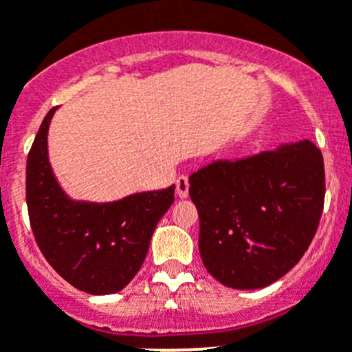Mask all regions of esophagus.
Here are the masks:
<instances>
[{"mask_svg": "<svg viewBox=\"0 0 352 352\" xmlns=\"http://www.w3.org/2000/svg\"><path fill=\"white\" fill-rule=\"evenodd\" d=\"M176 194L179 197H187L188 196V178L187 176H179L176 179Z\"/></svg>", "mask_w": 352, "mask_h": 352, "instance_id": "1", "label": "esophagus"}]
</instances>
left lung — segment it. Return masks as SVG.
Masks as SVG:
<instances>
[{
  "instance_id": "8db88e82",
  "label": "left lung",
  "mask_w": 352,
  "mask_h": 352,
  "mask_svg": "<svg viewBox=\"0 0 352 352\" xmlns=\"http://www.w3.org/2000/svg\"><path fill=\"white\" fill-rule=\"evenodd\" d=\"M188 183L203 264L234 289H257L286 275L311 245L324 210V158L309 140L217 160Z\"/></svg>"
}]
</instances>
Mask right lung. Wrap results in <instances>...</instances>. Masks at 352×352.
<instances>
[{"label": "right lung", "mask_w": 352, "mask_h": 352, "mask_svg": "<svg viewBox=\"0 0 352 352\" xmlns=\"http://www.w3.org/2000/svg\"><path fill=\"white\" fill-rule=\"evenodd\" d=\"M52 107L26 160V205L39 250L52 268L89 295L117 293L144 263L156 225L174 201V185L113 203L74 201L48 162Z\"/></svg>", "instance_id": "add662e5"}]
</instances>
